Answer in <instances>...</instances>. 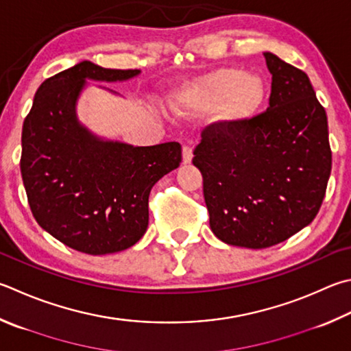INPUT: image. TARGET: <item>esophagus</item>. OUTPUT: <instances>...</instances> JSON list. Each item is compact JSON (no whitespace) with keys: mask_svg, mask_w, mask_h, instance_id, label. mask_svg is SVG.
<instances>
[{"mask_svg":"<svg viewBox=\"0 0 351 351\" xmlns=\"http://www.w3.org/2000/svg\"><path fill=\"white\" fill-rule=\"evenodd\" d=\"M192 158H193V149L190 147V145L184 144L182 145V161H184V164L192 162Z\"/></svg>","mask_w":351,"mask_h":351,"instance_id":"1","label":"esophagus"}]
</instances>
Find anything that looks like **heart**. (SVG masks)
Masks as SVG:
<instances>
[{
	"label": "heart",
	"instance_id": "b5f03b06",
	"mask_svg": "<svg viewBox=\"0 0 351 351\" xmlns=\"http://www.w3.org/2000/svg\"><path fill=\"white\" fill-rule=\"evenodd\" d=\"M265 86L245 70L226 67L207 75L189 88L176 103V110L189 117H204L219 112V119L228 125L252 121L265 101Z\"/></svg>",
	"mask_w": 351,
	"mask_h": 351
}]
</instances>
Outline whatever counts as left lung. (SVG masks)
I'll return each instance as SVG.
<instances>
[{
	"label": "left lung",
	"instance_id": "obj_1",
	"mask_svg": "<svg viewBox=\"0 0 351 351\" xmlns=\"http://www.w3.org/2000/svg\"><path fill=\"white\" fill-rule=\"evenodd\" d=\"M264 56L269 109L241 125L208 124L193 152L210 228L226 244L247 248L276 245L308 226L331 171L327 114L307 73Z\"/></svg>",
	"mask_w": 351,
	"mask_h": 351
}]
</instances>
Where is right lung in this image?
<instances>
[{
    "label": "right lung",
    "instance_id": "1",
    "mask_svg": "<svg viewBox=\"0 0 351 351\" xmlns=\"http://www.w3.org/2000/svg\"><path fill=\"white\" fill-rule=\"evenodd\" d=\"M138 73L82 61L44 81L24 119L20 167L32 215L73 250L107 254L136 244L149 226L152 187L182 161L180 143L103 141L76 119L86 80L124 81Z\"/></svg>",
    "mask_w": 351,
    "mask_h": 351
}]
</instances>
